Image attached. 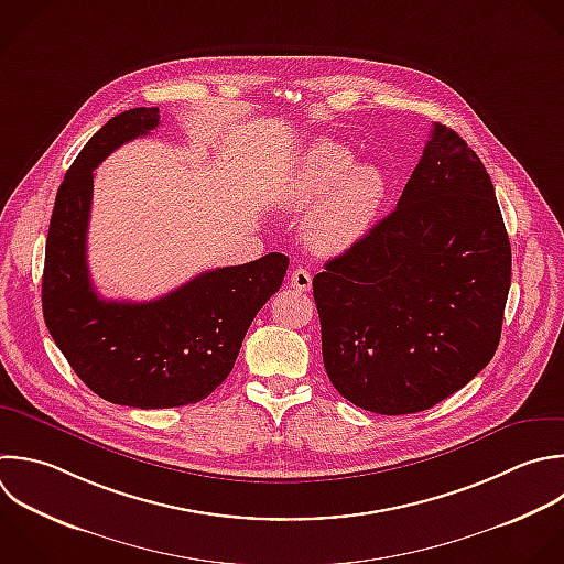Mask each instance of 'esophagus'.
I'll use <instances>...</instances> for the list:
<instances>
[{
	"label": "esophagus",
	"instance_id": "34e87169",
	"mask_svg": "<svg viewBox=\"0 0 564 564\" xmlns=\"http://www.w3.org/2000/svg\"><path fill=\"white\" fill-rule=\"evenodd\" d=\"M311 284H313V280H311V273H308L306 269L297 267V269L291 273V286H293L295 291H308Z\"/></svg>",
	"mask_w": 564,
	"mask_h": 564
}]
</instances>
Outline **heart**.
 Instances as JSON below:
<instances>
[{
    "label": "heart",
    "instance_id": "heart-1",
    "mask_svg": "<svg viewBox=\"0 0 564 564\" xmlns=\"http://www.w3.org/2000/svg\"><path fill=\"white\" fill-rule=\"evenodd\" d=\"M388 183L375 165H355L348 148L313 141L282 187V203L291 209H313L306 223L311 245L322 253H341L366 236L386 200Z\"/></svg>",
    "mask_w": 564,
    "mask_h": 564
}]
</instances>
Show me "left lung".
Wrapping results in <instances>:
<instances>
[{
  "label": "left lung",
  "instance_id": "8db88e82",
  "mask_svg": "<svg viewBox=\"0 0 564 564\" xmlns=\"http://www.w3.org/2000/svg\"><path fill=\"white\" fill-rule=\"evenodd\" d=\"M509 282L491 178L434 123L397 209L313 278L330 383L377 414L436 405L494 357Z\"/></svg>",
  "mask_w": 564,
  "mask_h": 564
}]
</instances>
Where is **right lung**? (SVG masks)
Returning <instances> with one entry per match:
<instances>
[{
  "label": "right lung",
  "mask_w": 564,
  "mask_h": 564,
  "mask_svg": "<svg viewBox=\"0 0 564 564\" xmlns=\"http://www.w3.org/2000/svg\"><path fill=\"white\" fill-rule=\"evenodd\" d=\"M159 123V108L121 112L79 152L55 198L42 280L46 326L77 377L101 399L141 410L209 397L289 267L284 253H269L205 271L152 302L97 295L86 260L95 170Z\"/></svg>",
  "instance_id": "add662e5"
}]
</instances>
